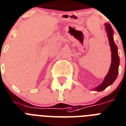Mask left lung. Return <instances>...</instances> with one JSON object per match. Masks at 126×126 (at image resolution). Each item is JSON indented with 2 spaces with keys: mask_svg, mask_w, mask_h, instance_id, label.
Instances as JSON below:
<instances>
[{
  "mask_svg": "<svg viewBox=\"0 0 126 126\" xmlns=\"http://www.w3.org/2000/svg\"><path fill=\"white\" fill-rule=\"evenodd\" d=\"M105 29L107 31V36L109 38V44L110 47V50L112 52V62H111L110 68L109 71V73L105 77L103 83L94 89L96 91H102L107 88V87L110 85L114 83L116 79L117 78L118 74V68L120 65V58L118 53V47L115 44L114 38H113V30L111 26L108 23H105Z\"/></svg>",
  "mask_w": 126,
  "mask_h": 126,
  "instance_id": "left-lung-1",
  "label": "left lung"
}]
</instances>
